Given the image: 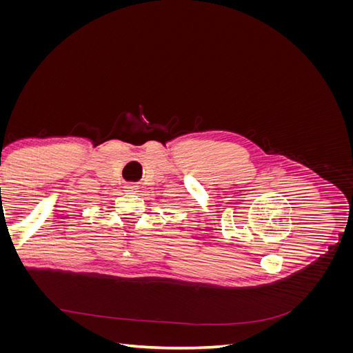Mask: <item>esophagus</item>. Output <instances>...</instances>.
Listing matches in <instances>:
<instances>
[{
  "mask_svg": "<svg viewBox=\"0 0 353 353\" xmlns=\"http://www.w3.org/2000/svg\"><path fill=\"white\" fill-rule=\"evenodd\" d=\"M125 191H126V193H137V191H138V187L135 185V184H128V185H125Z\"/></svg>",
  "mask_w": 353,
  "mask_h": 353,
  "instance_id": "34e87169",
  "label": "esophagus"
}]
</instances>
